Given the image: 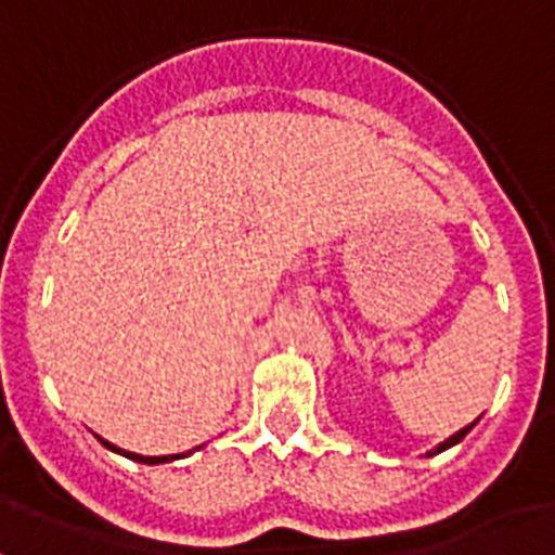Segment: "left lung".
Listing matches in <instances>:
<instances>
[{"label": "left lung", "mask_w": 555, "mask_h": 555, "mask_svg": "<svg viewBox=\"0 0 555 555\" xmlns=\"http://www.w3.org/2000/svg\"><path fill=\"white\" fill-rule=\"evenodd\" d=\"M469 428H473V425H469ZM469 428H461V430H457V434H454V437H449V440H446V442H440V449H437V452H442V449H449V446H454V442L464 440L466 430H469Z\"/></svg>", "instance_id": "1"}]
</instances>
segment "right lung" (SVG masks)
<instances>
[{"label":"right lung","instance_id":"obj_1","mask_svg":"<svg viewBox=\"0 0 555 555\" xmlns=\"http://www.w3.org/2000/svg\"><path fill=\"white\" fill-rule=\"evenodd\" d=\"M103 446H106V449H113V452H121V449H115L113 442H106V440H101ZM127 457H133V461H142V464H163V461H171V457H142V454H133V452H125ZM175 457H178V454H175Z\"/></svg>","mask_w":555,"mask_h":555}]
</instances>
